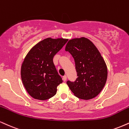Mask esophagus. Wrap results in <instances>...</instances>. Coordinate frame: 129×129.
I'll return each instance as SVG.
<instances>
[{
	"instance_id": "esophagus-1",
	"label": "esophagus",
	"mask_w": 129,
	"mask_h": 129,
	"mask_svg": "<svg viewBox=\"0 0 129 129\" xmlns=\"http://www.w3.org/2000/svg\"><path fill=\"white\" fill-rule=\"evenodd\" d=\"M62 79L64 82L66 81V80H67V76H63V77H62Z\"/></svg>"
}]
</instances>
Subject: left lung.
Returning <instances> with one entry per match:
<instances>
[{
  "mask_svg": "<svg viewBox=\"0 0 129 129\" xmlns=\"http://www.w3.org/2000/svg\"><path fill=\"white\" fill-rule=\"evenodd\" d=\"M66 51L75 62L77 77L74 82H67L74 95L83 100L98 95L105 86L108 69L102 55L91 41L85 37L69 40Z\"/></svg>",
  "mask_w": 129,
  "mask_h": 129,
  "instance_id": "1",
  "label": "left lung"
}]
</instances>
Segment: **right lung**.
<instances>
[{"instance_id":"1","label":"right lung","mask_w":129,"mask_h":129,"mask_svg":"<svg viewBox=\"0 0 129 129\" xmlns=\"http://www.w3.org/2000/svg\"><path fill=\"white\" fill-rule=\"evenodd\" d=\"M68 39L47 38L35 44L27 53L21 67V78L28 94L34 99L45 100L56 94L62 83L53 62L54 56Z\"/></svg>"}]
</instances>
